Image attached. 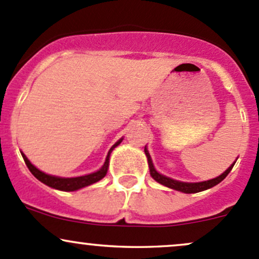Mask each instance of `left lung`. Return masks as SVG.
I'll use <instances>...</instances> for the list:
<instances>
[{"instance_id":"1","label":"left lung","mask_w":259,"mask_h":259,"mask_svg":"<svg viewBox=\"0 0 259 259\" xmlns=\"http://www.w3.org/2000/svg\"><path fill=\"white\" fill-rule=\"evenodd\" d=\"M145 155H146V157H148V164H149V168H150L151 178L154 179L155 181L159 182V184L164 185V186H166V187H170V189H172V190H176V191L184 192V194H196V192L205 191V190L211 189V187L216 186L217 184H220V182H221L222 180L225 179L226 176L228 175V174H230V171L232 170L233 165H235V162H233V164L231 165L230 167H228L227 170L225 171V172L221 174V175H220V176H217V178H214V179H212V180H208V181H202V182H182V181H178V180L170 179V178H167V176L161 175V174L157 172V171L155 170L154 164H152V161H151L150 154H149V151H148V149H146V146H145Z\"/></svg>"}]
</instances>
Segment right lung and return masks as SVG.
Wrapping results in <instances>:
<instances>
[{"label":"right lung","mask_w":259,"mask_h":259,"mask_svg":"<svg viewBox=\"0 0 259 259\" xmlns=\"http://www.w3.org/2000/svg\"><path fill=\"white\" fill-rule=\"evenodd\" d=\"M121 141L122 139H120L119 141H116V143L111 146V149L109 150L107 155V159H105L104 165H103L99 170L95 171L93 174H89V175L78 176V178H58V176L48 175V174H45L40 170H38L34 165H32L31 161L27 159V156L23 154V152H21V154H22V157H23L24 162H26L27 167H28L29 171L32 172V175H33L36 179L39 180L40 182H43L45 185H47V186L50 187H53V189L56 190H61V191H75V190H79L81 187H85L92 184H95V182H98L99 180H102L105 175H107L110 152L113 151L114 148H116Z\"/></svg>","instance_id":"obj_1"}]
</instances>
